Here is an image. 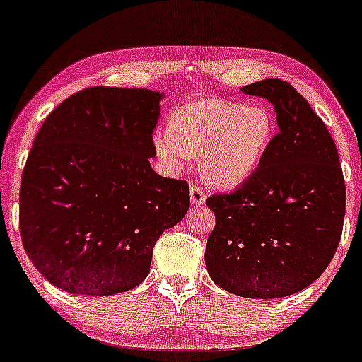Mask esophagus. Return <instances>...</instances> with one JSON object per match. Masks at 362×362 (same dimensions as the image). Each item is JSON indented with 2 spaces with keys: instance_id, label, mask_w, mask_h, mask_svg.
<instances>
[{
  "instance_id": "34e87169",
  "label": "esophagus",
  "mask_w": 362,
  "mask_h": 362,
  "mask_svg": "<svg viewBox=\"0 0 362 362\" xmlns=\"http://www.w3.org/2000/svg\"><path fill=\"white\" fill-rule=\"evenodd\" d=\"M190 201L194 206H201L206 202V192L199 185L190 187Z\"/></svg>"
}]
</instances>
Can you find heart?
<instances>
[{
  "instance_id": "heart-1",
  "label": "heart",
  "mask_w": 362,
  "mask_h": 362,
  "mask_svg": "<svg viewBox=\"0 0 362 362\" xmlns=\"http://www.w3.org/2000/svg\"><path fill=\"white\" fill-rule=\"evenodd\" d=\"M272 136L274 117L265 107L209 98L178 109L170 129L155 132L153 144L158 156L173 167L202 153L207 178L218 185L233 187L259 165Z\"/></svg>"
}]
</instances>
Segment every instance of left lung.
Returning <instances> with one entry per match:
<instances>
[{"label": "left lung", "mask_w": 362, "mask_h": 362, "mask_svg": "<svg viewBox=\"0 0 362 362\" xmlns=\"http://www.w3.org/2000/svg\"><path fill=\"white\" fill-rule=\"evenodd\" d=\"M242 91L272 103L279 132L242 185L207 197L216 224L204 259L219 288L272 300L305 289L334 259L346 182L327 126L288 81L271 78Z\"/></svg>", "instance_id": "obj_1"}]
</instances>
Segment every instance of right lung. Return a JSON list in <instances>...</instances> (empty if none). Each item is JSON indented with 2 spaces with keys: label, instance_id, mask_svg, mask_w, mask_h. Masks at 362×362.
Wrapping results in <instances>:
<instances>
[{
  "label": "right lung",
  "instance_id": "add662e5",
  "mask_svg": "<svg viewBox=\"0 0 362 362\" xmlns=\"http://www.w3.org/2000/svg\"><path fill=\"white\" fill-rule=\"evenodd\" d=\"M160 98L143 88H85L37 132L20 184V235L56 288L86 296L134 289L156 240L189 209V184L149 165Z\"/></svg>",
  "mask_w": 362,
  "mask_h": 362
}]
</instances>
